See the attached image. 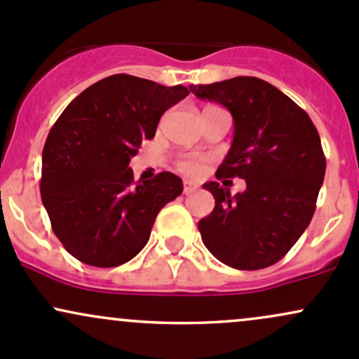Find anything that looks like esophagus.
Masks as SVG:
<instances>
[{
	"instance_id": "esophagus-1",
	"label": "esophagus",
	"mask_w": 359,
	"mask_h": 359,
	"mask_svg": "<svg viewBox=\"0 0 359 359\" xmlns=\"http://www.w3.org/2000/svg\"><path fill=\"white\" fill-rule=\"evenodd\" d=\"M183 191H184V195H191V193L196 191V184H193L191 181H184Z\"/></svg>"
}]
</instances>
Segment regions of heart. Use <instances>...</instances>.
Here are the masks:
<instances>
[{
	"mask_svg": "<svg viewBox=\"0 0 359 359\" xmlns=\"http://www.w3.org/2000/svg\"><path fill=\"white\" fill-rule=\"evenodd\" d=\"M178 169L187 176H200L205 169V161L196 156H184L178 161Z\"/></svg>",
	"mask_w": 359,
	"mask_h": 359,
	"instance_id": "1",
	"label": "heart"
}]
</instances>
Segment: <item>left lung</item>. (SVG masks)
<instances>
[{"label": "left lung", "instance_id": "8db88e82", "mask_svg": "<svg viewBox=\"0 0 359 359\" xmlns=\"http://www.w3.org/2000/svg\"><path fill=\"white\" fill-rule=\"evenodd\" d=\"M190 90L224 104L233 118L232 147L217 180H245V190L233 196L217 181L203 184L215 207L198 222L201 241L231 268L271 266L293 248L316 212L325 175L319 132L307 111L259 78L237 76Z\"/></svg>", "mask_w": 359, "mask_h": 359}]
</instances>
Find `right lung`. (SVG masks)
Instances as JSON below:
<instances>
[{"mask_svg": "<svg viewBox=\"0 0 359 359\" xmlns=\"http://www.w3.org/2000/svg\"><path fill=\"white\" fill-rule=\"evenodd\" d=\"M188 95L181 84L114 74L60 114L43 146L40 195L52 231L76 259L96 268L130 261L147 244L161 208L181 195L176 175L135 183L128 163L156 135L164 111Z\"/></svg>", "mask_w": 359, "mask_h": 359, "instance_id": "1", "label": "right lung"}]
</instances>
